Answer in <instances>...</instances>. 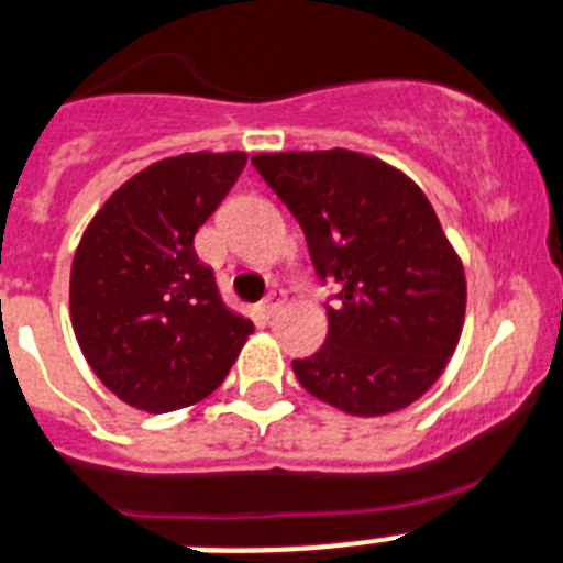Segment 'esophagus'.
<instances>
[{"label":"esophagus","instance_id":"esophagus-1","mask_svg":"<svg viewBox=\"0 0 563 563\" xmlns=\"http://www.w3.org/2000/svg\"><path fill=\"white\" fill-rule=\"evenodd\" d=\"M286 306V291L283 289H272L268 291V297L263 300V312L266 314H277Z\"/></svg>","mask_w":563,"mask_h":563}]
</instances>
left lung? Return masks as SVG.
Masks as SVG:
<instances>
[{
	"label": "left lung",
	"instance_id": "left-lung-1",
	"mask_svg": "<svg viewBox=\"0 0 563 563\" xmlns=\"http://www.w3.org/2000/svg\"><path fill=\"white\" fill-rule=\"evenodd\" d=\"M266 185L300 222L327 306V344L291 361L314 399L353 416L413 405L442 376L465 321V272L428 196L353 150L260 153Z\"/></svg>",
	"mask_w": 563,
	"mask_h": 563
}]
</instances>
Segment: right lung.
<instances>
[{
  "mask_svg": "<svg viewBox=\"0 0 563 563\" xmlns=\"http://www.w3.org/2000/svg\"><path fill=\"white\" fill-rule=\"evenodd\" d=\"M249 162L185 153L150 164L95 213L71 263V327L95 376L147 413L202 401L254 323L231 312L194 236Z\"/></svg>",
  "mask_w": 563,
  "mask_h": 563,
  "instance_id": "add662e5",
  "label": "right lung"
}]
</instances>
